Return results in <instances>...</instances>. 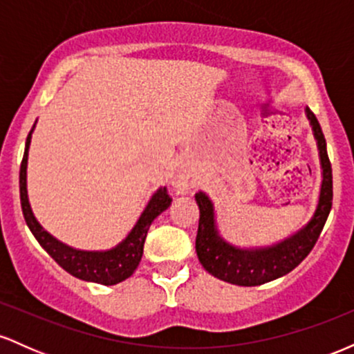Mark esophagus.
<instances>
[{"instance_id":"esophagus-1","label":"esophagus","mask_w":354,"mask_h":354,"mask_svg":"<svg viewBox=\"0 0 354 354\" xmlns=\"http://www.w3.org/2000/svg\"><path fill=\"white\" fill-rule=\"evenodd\" d=\"M183 188H185V186H183V185H181V186H180V189H183Z\"/></svg>"}]
</instances>
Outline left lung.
I'll return each instance as SVG.
<instances>
[{
    "label": "left lung",
    "instance_id": "left-lung-1",
    "mask_svg": "<svg viewBox=\"0 0 354 354\" xmlns=\"http://www.w3.org/2000/svg\"><path fill=\"white\" fill-rule=\"evenodd\" d=\"M304 113L310 120L313 135L318 145L321 176H323L315 214L303 228L284 238L283 241L271 246L239 248L231 245L219 234L214 206L208 194L203 191L196 193L194 198L200 208L196 254L203 268L214 278L238 286H258L273 281L293 271L310 254L313 246L318 241L333 205V173L326 151V140L318 120L308 106Z\"/></svg>",
    "mask_w": 354,
    "mask_h": 354
}]
</instances>
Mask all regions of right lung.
<instances>
[{"instance_id":"add662e5","label":"right lung","mask_w":354,"mask_h":354,"mask_svg":"<svg viewBox=\"0 0 354 354\" xmlns=\"http://www.w3.org/2000/svg\"><path fill=\"white\" fill-rule=\"evenodd\" d=\"M33 128H31L30 135L26 138V148H24V156L21 161V168H19V198H21V209L24 221H26L28 228L31 230L33 236L38 239L43 250L55 259L64 271L75 276V278L83 279V281L100 283L104 286H111V284L124 281L129 278L140 265L141 256H143V246L146 234H148L149 226L154 221V218L160 216L165 209L169 208L171 205V198H169L168 191L165 186L154 191V194L149 198L148 205L143 209V213L138 218L136 225L129 231L128 236L123 241L118 243L115 248L106 251H84L76 250L59 239H56L53 234L48 233L38 223V219L31 209L30 200H28V188H26V168H28V151H30L31 135H33Z\"/></svg>"}]
</instances>
